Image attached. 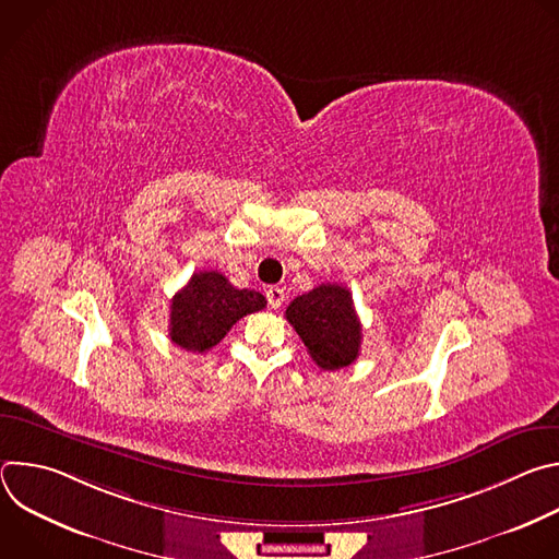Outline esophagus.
<instances>
[{"mask_svg": "<svg viewBox=\"0 0 559 559\" xmlns=\"http://www.w3.org/2000/svg\"><path fill=\"white\" fill-rule=\"evenodd\" d=\"M265 296H267L270 307H272V309H278V307L283 305V300H285V289H283V287H270V289L265 292Z\"/></svg>", "mask_w": 559, "mask_h": 559, "instance_id": "1", "label": "esophagus"}]
</instances>
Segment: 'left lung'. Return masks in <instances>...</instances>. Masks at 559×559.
<instances>
[{"label":"left lung","instance_id":"obj_1","mask_svg":"<svg viewBox=\"0 0 559 559\" xmlns=\"http://www.w3.org/2000/svg\"><path fill=\"white\" fill-rule=\"evenodd\" d=\"M285 316L321 369L336 371L358 358L362 328L347 287L338 283L318 285L296 296Z\"/></svg>","mask_w":559,"mask_h":559}]
</instances>
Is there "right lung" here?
Masks as SVG:
<instances>
[{
    "label": "right lung",
    "instance_id": "add662e5",
    "mask_svg": "<svg viewBox=\"0 0 559 559\" xmlns=\"http://www.w3.org/2000/svg\"><path fill=\"white\" fill-rule=\"evenodd\" d=\"M265 296L236 289L221 272H197L170 305V341L186 352L203 354L218 345L236 321L261 311Z\"/></svg>",
    "mask_w": 559,
    "mask_h": 559
}]
</instances>
